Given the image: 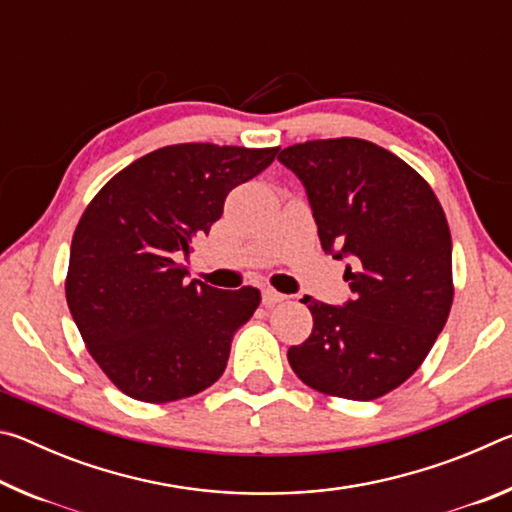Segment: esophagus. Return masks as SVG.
Masks as SVG:
<instances>
[{
    "label": "esophagus",
    "mask_w": 512,
    "mask_h": 512,
    "mask_svg": "<svg viewBox=\"0 0 512 512\" xmlns=\"http://www.w3.org/2000/svg\"><path fill=\"white\" fill-rule=\"evenodd\" d=\"M284 300V296L282 293H277L275 289H271V287H266L264 291H262V302L266 307H273V305H277V302H282Z\"/></svg>",
    "instance_id": "obj_1"
}]
</instances>
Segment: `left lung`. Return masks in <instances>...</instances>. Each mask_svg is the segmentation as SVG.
Wrapping results in <instances>:
<instances>
[{
	"label": "left lung",
	"mask_w": 512,
	"mask_h": 512,
	"mask_svg": "<svg viewBox=\"0 0 512 512\" xmlns=\"http://www.w3.org/2000/svg\"><path fill=\"white\" fill-rule=\"evenodd\" d=\"M305 187L320 246L350 259L341 307L305 296L309 339L289 348L307 386L370 402L404 384L427 357L452 309V235L418 171L381 146L341 137L277 155Z\"/></svg>",
	"instance_id": "1"
}]
</instances>
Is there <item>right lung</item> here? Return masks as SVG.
Returning <instances> with one entry per match:
<instances>
[{"instance_id": "right-lung-1", "label": "right lung", "mask_w": 512, "mask_h": 512, "mask_svg": "<svg viewBox=\"0 0 512 512\" xmlns=\"http://www.w3.org/2000/svg\"><path fill=\"white\" fill-rule=\"evenodd\" d=\"M280 149L173 144L128 164L76 225L65 296L92 359L121 393L162 404L212 386L259 291L187 280L180 257L221 219L232 189Z\"/></svg>"}]
</instances>
